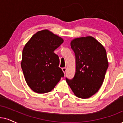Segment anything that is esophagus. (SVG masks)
<instances>
[{"label":"esophagus","mask_w":123,"mask_h":123,"mask_svg":"<svg viewBox=\"0 0 123 123\" xmlns=\"http://www.w3.org/2000/svg\"><path fill=\"white\" fill-rule=\"evenodd\" d=\"M62 70L63 73H66V68H62Z\"/></svg>","instance_id":"34e87169"}]
</instances>
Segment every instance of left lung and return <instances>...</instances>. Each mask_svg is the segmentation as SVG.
Segmentation results:
<instances>
[{"label": "left lung", "instance_id": "obj_1", "mask_svg": "<svg viewBox=\"0 0 123 123\" xmlns=\"http://www.w3.org/2000/svg\"><path fill=\"white\" fill-rule=\"evenodd\" d=\"M70 45L75 53L76 71L72 80L66 78V81L76 96L87 99L103 84L108 67L106 50L90 36L74 38Z\"/></svg>", "mask_w": 123, "mask_h": 123}]
</instances>
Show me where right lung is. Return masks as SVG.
I'll use <instances>...</instances> for the list:
<instances>
[{
    "mask_svg": "<svg viewBox=\"0 0 123 123\" xmlns=\"http://www.w3.org/2000/svg\"><path fill=\"white\" fill-rule=\"evenodd\" d=\"M62 38L44 29L32 36L25 45L21 66L25 80L34 92L45 94L55 87L63 72L54 51L63 43Z\"/></svg>",
    "mask_w": 123,
    "mask_h": 123,
    "instance_id": "1",
    "label": "right lung"
}]
</instances>
